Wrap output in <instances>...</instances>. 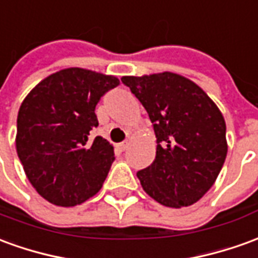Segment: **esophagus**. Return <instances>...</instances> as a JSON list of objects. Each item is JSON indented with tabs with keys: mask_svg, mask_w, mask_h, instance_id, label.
Masks as SVG:
<instances>
[{
	"mask_svg": "<svg viewBox=\"0 0 258 258\" xmlns=\"http://www.w3.org/2000/svg\"><path fill=\"white\" fill-rule=\"evenodd\" d=\"M127 146H129V143H127V142H122V143L118 144V149H119L120 151H125V150L127 149Z\"/></svg>",
	"mask_w": 258,
	"mask_h": 258,
	"instance_id": "obj_1",
	"label": "esophagus"
}]
</instances>
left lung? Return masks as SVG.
<instances>
[{
  "mask_svg": "<svg viewBox=\"0 0 258 258\" xmlns=\"http://www.w3.org/2000/svg\"><path fill=\"white\" fill-rule=\"evenodd\" d=\"M154 126L155 160L138 172L143 190L165 207L199 202L228 153L225 119L202 87L172 72L123 76Z\"/></svg>",
  "mask_w": 258,
  "mask_h": 258,
  "instance_id": "1",
  "label": "left lung"
}]
</instances>
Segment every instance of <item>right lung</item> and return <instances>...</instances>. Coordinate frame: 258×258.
Returning <instances> with one entry per match:
<instances>
[{
	"instance_id": "obj_1",
	"label": "right lung",
	"mask_w": 258,
	"mask_h": 258,
	"mask_svg": "<svg viewBox=\"0 0 258 258\" xmlns=\"http://www.w3.org/2000/svg\"><path fill=\"white\" fill-rule=\"evenodd\" d=\"M119 79L82 68L47 76L18 112L16 151L33 187L47 202L72 207L101 189L114 162V147L90 131L96 105Z\"/></svg>"
}]
</instances>
